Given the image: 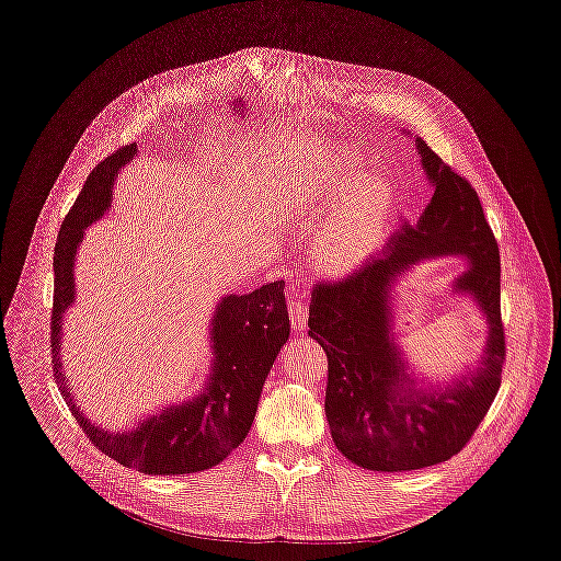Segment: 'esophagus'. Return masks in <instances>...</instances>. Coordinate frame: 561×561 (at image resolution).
Here are the masks:
<instances>
[{"instance_id": "34e87169", "label": "esophagus", "mask_w": 561, "mask_h": 561, "mask_svg": "<svg viewBox=\"0 0 561 561\" xmlns=\"http://www.w3.org/2000/svg\"><path fill=\"white\" fill-rule=\"evenodd\" d=\"M288 314H290L293 330H304L306 328V323H308V306L301 299H290Z\"/></svg>"}]
</instances>
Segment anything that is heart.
Instances as JSON below:
<instances>
[{"label":"heart","instance_id":"b5f03b06","mask_svg":"<svg viewBox=\"0 0 561 561\" xmlns=\"http://www.w3.org/2000/svg\"><path fill=\"white\" fill-rule=\"evenodd\" d=\"M360 164L347 158L339 167L325 171L317 184L314 203L332 198L336 207L319 229L314 257L325 273L341 275L363 264L383 242L390 216L392 194L379 180H356Z\"/></svg>","mask_w":561,"mask_h":561}]
</instances>
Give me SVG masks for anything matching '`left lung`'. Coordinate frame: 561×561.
<instances>
[{"mask_svg":"<svg viewBox=\"0 0 561 561\" xmlns=\"http://www.w3.org/2000/svg\"><path fill=\"white\" fill-rule=\"evenodd\" d=\"M434 196L416 225L403 222L386 251L358 271L312 286L308 334L328 356L325 419L336 449L369 471H414L449 460L471 440L502 383L506 336L500 251L471 182L419 140ZM467 254L457 283L488 314L483 365L445 393L413 390L389 332L387 290L421 256Z\"/></svg>","mask_w":561,"mask_h":561,"instance_id":"obj_1","label":"left lung"}]
</instances>
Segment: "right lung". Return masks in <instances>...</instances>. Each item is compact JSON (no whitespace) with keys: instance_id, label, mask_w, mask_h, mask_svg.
Instances as JSON below:
<instances>
[{"instance_id":"add662e5","label":"right lung","mask_w":561,"mask_h":561,"mask_svg":"<svg viewBox=\"0 0 561 561\" xmlns=\"http://www.w3.org/2000/svg\"><path fill=\"white\" fill-rule=\"evenodd\" d=\"M134 153L136 142H129L99 162L61 225L53 257L50 354L55 381L83 434L105 456L149 476L196 473L220 465L253 425L264 381L290 334L284 282L266 284L249 295H229L220 301L211 328L214 375L201 397L145 419L134 432H107L88 423L75 405L61 371V317L75 301L72 264L83 229L110 207L114 175Z\"/></svg>"}]
</instances>
